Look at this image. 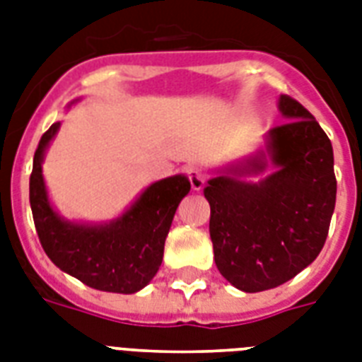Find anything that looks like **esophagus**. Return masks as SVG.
<instances>
[{"label": "esophagus", "instance_id": "1", "mask_svg": "<svg viewBox=\"0 0 362 362\" xmlns=\"http://www.w3.org/2000/svg\"><path fill=\"white\" fill-rule=\"evenodd\" d=\"M187 178H189V184H192L193 192H199V189H203L204 186V175L195 167H189L187 169Z\"/></svg>", "mask_w": 362, "mask_h": 362}]
</instances>
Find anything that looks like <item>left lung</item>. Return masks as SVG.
<instances>
[{
	"instance_id": "obj_1",
	"label": "left lung",
	"mask_w": 362,
	"mask_h": 362,
	"mask_svg": "<svg viewBox=\"0 0 362 362\" xmlns=\"http://www.w3.org/2000/svg\"><path fill=\"white\" fill-rule=\"evenodd\" d=\"M278 110L286 124L270 129L255 152L216 170L204 187L216 267L244 293L281 286L314 263L337 203L325 131L289 95H280Z\"/></svg>"
}]
</instances>
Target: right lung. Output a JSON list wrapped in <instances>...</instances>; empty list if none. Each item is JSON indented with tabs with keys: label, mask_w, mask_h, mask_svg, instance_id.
<instances>
[{
	"label": "right lung",
	"mask_w": 362,
	"mask_h": 362,
	"mask_svg": "<svg viewBox=\"0 0 362 362\" xmlns=\"http://www.w3.org/2000/svg\"><path fill=\"white\" fill-rule=\"evenodd\" d=\"M59 125L52 124L41 136L30 176V204L42 250L59 270L93 289L124 295L141 291L161 267L165 238L178 204L192 189L189 180L175 175L153 182L110 221L67 220L50 203L42 176L45 153Z\"/></svg>",
	"instance_id": "add662e5"
}]
</instances>
